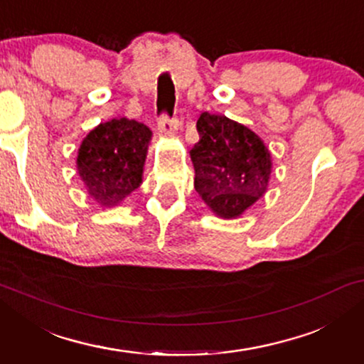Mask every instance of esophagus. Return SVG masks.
I'll use <instances>...</instances> for the list:
<instances>
[{
	"label": "esophagus",
	"instance_id": "1",
	"mask_svg": "<svg viewBox=\"0 0 364 364\" xmlns=\"http://www.w3.org/2000/svg\"><path fill=\"white\" fill-rule=\"evenodd\" d=\"M177 129V121H173V119H168L167 116H162L159 119V131H161L164 136H176Z\"/></svg>",
	"mask_w": 364,
	"mask_h": 364
}]
</instances>
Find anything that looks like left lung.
Instances as JSON below:
<instances>
[{"instance_id":"1","label":"left lung","mask_w":364,"mask_h":364,"mask_svg":"<svg viewBox=\"0 0 364 364\" xmlns=\"http://www.w3.org/2000/svg\"><path fill=\"white\" fill-rule=\"evenodd\" d=\"M197 132L200 141L191 151L196 191L217 217H242L268 191L270 151L252 129L220 114L202 112Z\"/></svg>"}]
</instances>
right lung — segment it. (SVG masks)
I'll list each match as a JSON object with an SVG mask.
<instances>
[{
  "label": "right lung",
  "mask_w": 364,
  "mask_h": 364,
  "mask_svg": "<svg viewBox=\"0 0 364 364\" xmlns=\"http://www.w3.org/2000/svg\"><path fill=\"white\" fill-rule=\"evenodd\" d=\"M152 132L134 119H111L94 127L77 149V176L102 208L117 207L142 183Z\"/></svg>",
  "instance_id": "add662e5"
}]
</instances>
